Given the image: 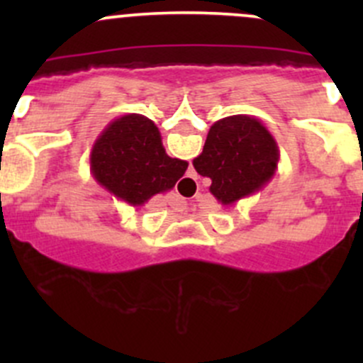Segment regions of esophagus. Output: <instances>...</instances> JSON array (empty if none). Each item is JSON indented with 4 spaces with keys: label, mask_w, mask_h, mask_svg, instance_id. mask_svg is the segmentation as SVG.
<instances>
[{
    "label": "esophagus",
    "mask_w": 363,
    "mask_h": 363,
    "mask_svg": "<svg viewBox=\"0 0 363 363\" xmlns=\"http://www.w3.org/2000/svg\"><path fill=\"white\" fill-rule=\"evenodd\" d=\"M186 184H188V188H191V184H193V181H191V179H186Z\"/></svg>",
    "instance_id": "obj_1"
}]
</instances>
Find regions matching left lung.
Wrapping results in <instances>:
<instances>
[{
	"instance_id": "left-lung-1",
	"label": "left lung",
	"mask_w": 363,
	"mask_h": 363,
	"mask_svg": "<svg viewBox=\"0 0 363 363\" xmlns=\"http://www.w3.org/2000/svg\"><path fill=\"white\" fill-rule=\"evenodd\" d=\"M277 163L276 138L262 121L244 113L216 121L208 130L202 155L193 160L195 170L212 181L208 191L225 207L269 184Z\"/></svg>"
}]
</instances>
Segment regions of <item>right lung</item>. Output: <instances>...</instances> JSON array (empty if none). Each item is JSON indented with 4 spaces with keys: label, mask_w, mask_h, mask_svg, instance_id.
Listing matches in <instances>:
<instances>
[{
    "label": "right lung",
    "mask_w": 363,
    "mask_h": 363,
    "mask_svg": "<svg viewBox=\"0 0 363 363\" xmlns=\"http://www.w3.org/2000/svg\"><path fill=\"white\" fill-rule=\"evenodd\" d=\"M94 181L131 207L170 191L188 161L164 152L158 126L140 113L113 119L94 140L89 155Z\"/></svg>",
    "instance_id": "1"
}]
</instances>
